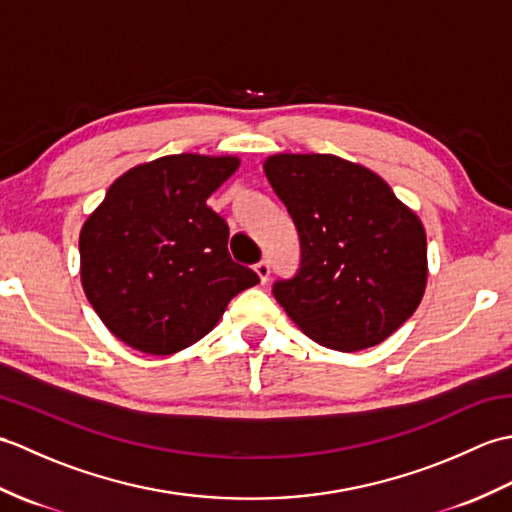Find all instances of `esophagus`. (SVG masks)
<instances>
[{
  "label": "esophagus",
  "mask_w": 512,
  "mask_h": 512,
  "mask_svg": "<svg viewBox=\"0 0 512 512\" xmlns=\"http://www.w3.org/2000/svg\"><path fill=\"white\" fill-rule=\"evenodd\" d=\"M255 273L259 275V279H262V284H266L268 277H270V262H268V259H262V262L255 264Z\"/></svg>",
  "instance_id": "1"
}]
</instances>
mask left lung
Here are the masks:
<instances>
[{"instance_id":"8db88e82","label":"left lung","mask_w":512,"mask_h":512,"mask_svg":"<svg viewBox=\"0 0 512 512\" xmlns=\"http://www.w3.org/2000/svg\"><path fill=\"white\" fill-rule=\"evenodd\" d=\"M266 176L297 226L299 268L273 284L288 317L330 350L356 352L405 323L427 284V235L389 184L330 154H277Z\"/></svg>"}]
</instances>
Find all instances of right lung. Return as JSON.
I'll return each instance as SVG.
<instances>
[{
  "mask_svg": "<svg viewBox=\"0 0 512 512\" xmlns=\"http://www.w3.org/2000/svg\"><path fill=\"white\" fill-rule=\"evenodd\" d=\"M237 158L165 156L123 173L83 224L81 281L116 339L165 356L200 341L237 292L259 284L228 253L206 200Z\"/></svg>",
  "mask_w": 512,
  "mask_h": 512,
  "instance_id": "obj_1",
  "label": "right lung"
}]
</instances>
